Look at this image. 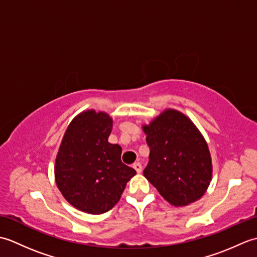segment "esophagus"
Instances as JSON below:
<instances>
[{
  "instance_id": "34e87169",
  "label": "esophagus",
  "mask_w": 257,
  "mask_h": 257,
  "mask_svg": "<svg viewBox=\"0 0 257 257\" xmlns=\"http://www.w3.org/2000/svg\"><path fill=\"white\" fill-rule=\"evenodd\" d=\"M134 169L136 171H137L138 173H140L141 171H143V166H141V163H139V162H136V163H134Z\"/></svg>"
}]
</instances>
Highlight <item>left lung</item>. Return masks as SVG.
I'll list each match as a JSON object with an SVG mask.
<instances>
[{
    "label": "left lung",
    "mask_w": 257,
    "mask_h": 257,
    "mask_svg": "<svg viewBox=\"0 0 257 257\" xmlns=\"http://www.w3.org/2000/svg\"><path fill=\"white\" fill-rule=\"evenodd\" d=\"M150 149L145 177L174 206L199 200L209 187L212 162L204 138L191 120L168 109L144 125Z\"/></svg>",
    "instance_id": "1"
}]
</instances>
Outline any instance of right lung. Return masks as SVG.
<instances>
[{
    "mask_svg": "<svg viewBox=\"0 0 257 257\" xmlns=\"http://www.w3.org/2000/svg\"><path fill=\"white\" fill-rule=\"evenodd\" d=\"M112 120L105 112L79 113L64 135L55 163L56 184L70 204L90 214L109 211L136 170L121 161V147L108 143Z\"/></svg>",
    "mask_w": 257,
    "mask_h": 257,
    "instance_id": "obj_1",
    "label": "right lung"
}]
</instances>
